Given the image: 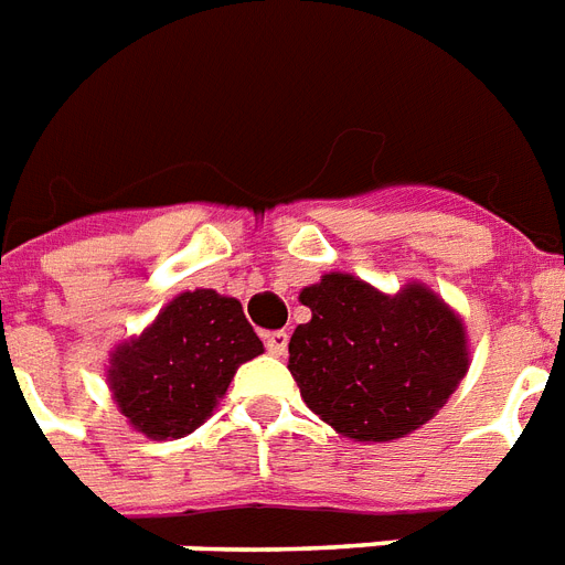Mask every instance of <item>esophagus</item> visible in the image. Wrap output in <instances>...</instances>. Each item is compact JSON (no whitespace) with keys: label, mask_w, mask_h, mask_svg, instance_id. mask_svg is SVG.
I'll list each match as a JSON object with an SVG mask.
<instances>
[{"label":"esophagus","mask_w":565,"mask_h":565,"mask_svg":"<svg viewBox=\"0 0 565 565\" xmlns=\"http://www.w3.org/2000/svg\"><path fill=\"white\" fill-rule=\"evenodd\" d=\"M287 343H290V334H287V331H273V334H266V352L275 354V358L287 354Z\"/></svg>","instance_id":"obj_1"}]
</instances>
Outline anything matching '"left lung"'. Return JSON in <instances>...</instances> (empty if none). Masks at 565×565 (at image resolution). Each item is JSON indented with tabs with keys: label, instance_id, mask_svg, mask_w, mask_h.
I'll return each mask as SVG.
<instances>
[{
	"label": "left lung",
	"instance_id": "obj_1",
	"mask_svg": "<svg viewBox=\"0 0 565 565\" xmlns=\"http://www.w3.org/2000/svg\"><path fill=\"white\" fill-rule=\"evenodd\" d=\"M310 322L290 337L301 398L340 437L390 443L434 419L469 370L463 319L425 284L395 296L349 273L299 292Z\"/></svg>",
	"mask_w": 565,
	"mask_h": 565
}]
</instances>
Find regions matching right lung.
<instances>
[{
	"label": "right lung",
	"instance_id": "add662e5",
	"mask_svg": "<svg viewBox=\"0 0 565 565\" xmlns=\"http://www.w3.org/2000/svg\"><path fill=\"white\" fill-rule=\"evenodd\" d=\"M264 354L243 305L216 290L181 292L140 337L110 352L119 413L149 439L193 434L228 390L239 363Z\"/></svg>",
	"mask_w": 565,
	"mask_h": 565
}]
</instances>
